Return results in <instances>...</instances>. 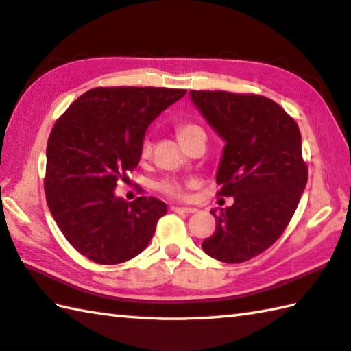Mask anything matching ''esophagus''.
I'll list each match as a JSON object with an SVG mask.
<instances>
[{"label":"esophagus","instance_id":"1","mask_svg":"<svg viewBox=\"0 0 351 351\" xmlns=\"http://www.w3.org/2000/svg\"><path fill=\"white\" fill-rule=\"evenodd\" d=\"M171 210L176 213H186V215H192L196 212V208L193 207H178V206H171Z\"/></svg>","mask_w":351,"mask_h":351}]
</instances>
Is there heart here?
<instances>
[{"label": "heart", "mask_w": 351, "mask_h": 351, "mask_svg": "<svg viewBox=\"0 0 351 351\" xmlns=\"http://www.w3.org/2000/svg\"><path fill=\"white\" fill-rule=\"evenodd\" d=\"M178 138L180 141H186L190 136L196 135V133H202L201 127H197L196 124L192 123H184L181 125H178ZM150 154V143L145 141L143 145V156H147ZM158 190L162 192L164 195L176 197V199H184L187 196L189 189L196 187V181L195 180H189V181H178V180H164L161 182H158Z\"/></svg>", "instance_id": "1"}]
</instances>
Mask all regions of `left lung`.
Masks as SVG:
<instances>
[{"label":"left lung","instance_id":"8db88e82","mask_svg":"<svg viewBox=\"0 0 351 351\" xmlns=\"http://www.w3.org/2000/svg\"><path fill=\"white\" fill-rule=\"evenodd\" d=\"M190 98L224 139L218 195L234 199L210 210L216 230L202 250L222 263H244L275 244L307 186L301 132L281 106L259 95L192 90Z\"/></svg>","mask_w":351,"mask_h":351}]
</instances>
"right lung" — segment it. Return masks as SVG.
Here are the masks:
<instances>
[{"label": "right lung", "instance_id": "right-lung-1", "mask_svg": "<svg viewBox=\"0 0 351 351\" xmlns=\"http://www.w3.org/2000/svg\"><path fill=\"white\" fill-rule=\"evenodd\" d=\"M187 90L97 87L70 104L47 141L44 190L66 239L98 264L125 263L154 237L165 202L114 195L139 162L147 127Z\"/></svg>", "mask_w": 351, "mask_h": 351}]
</instances>
